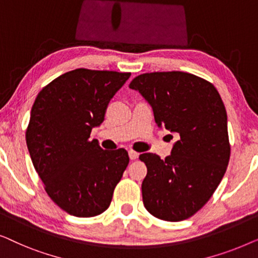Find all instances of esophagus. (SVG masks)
<instances>
[{"instance_id": "34e87169", "label": "esophagus", "mask_w": 258, "mask_h": 258, "mask_svg": "<svg viewBox=\"0 0 258 258\" xmlns=\"http://www.w3.org/2000/svg\"><path fill=\"white\" fill-rule=\"evenodd\" d=\"M129 157L130 160H136V158L139 157V153H136V151L134 150H129Z\"/></svg>"}]
</instances>
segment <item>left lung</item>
Here are the masks:
<instances>
[{"label": "left lung", "instance_id": "1", "mask_svg": "<svg viewBox=\"0 0 258 258\" xmlns=\"http://www.w3.org/2000/svg\"><path fill=\"white\" fill-rule=\"evenodd\" d=\"M129 88L149 102L158 126L179 135L164 160L140 155L148 169L144 207L160 220H186L210 200L227 170L230 143L223 101L213 83L183 72L141 74Z\"/></svg>", "mask_w": 258, "mask_h": 258}]
</instances>
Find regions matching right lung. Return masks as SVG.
<instances>
[{
  "instance_id": "obj_1",
  "label": "right lung",
  "mask_w": 258,
  "mask_h": 258,
  "mask_svg": "<svg viewBox=\"0 0 258 258\" xmlns=\"http://www.w3.org/2000/svg\"><path fill=\"white\" fill-rule=\"evenodd\" d=\"M132 74L79 68L42 88L26 132L35 170L54 203L73 216H97L110 206L128 167L125 149L90 141L109 102Z\"/></svg>"
}]
</instances>
